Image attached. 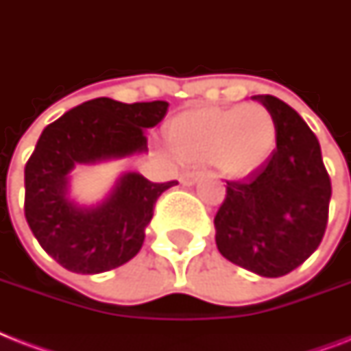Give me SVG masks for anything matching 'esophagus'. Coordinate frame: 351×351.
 <instances>
[{
    "instance_id": "34e87169",
    "label": "esophagus",
    "mask_w": 351,
    "mask_h": 351,
    "mask_svg": "<svg viewBox=\"0 0 351 351\" xmlns=\"http://www.w3.org/2000/svg\"><path fill=\"white\" fill-rule=\"evenodd\" d=\"M200 178V173H184L180 176V184L182 186H195Z\"/></svg>"
}]
</instances>
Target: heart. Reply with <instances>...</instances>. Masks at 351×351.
<instances>
[{
    "label": "heart",
    "instance_id": "heart-1",
    "mask_svg": "<svg viewBox=\"0 0 351 351\" xmlns=\"http://www.w3.org/2000/svg\"><path fill=\"white\" fill-rule=\"evenodd\" d=\"M275 140V120L261 106L186 111L167 125V142L182 162H213L228 178H242L258 169Z\"/></svg>",
    "mask_w": 351,
    "mask_h": 351
}]
</instances>
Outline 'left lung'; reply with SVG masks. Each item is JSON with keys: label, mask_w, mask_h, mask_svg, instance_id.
Here are the masks:
<instances>
[{"label": "left lung", "mask_w": 351, "mask_h": 351, "mask_svg": "<svg viewBox=\"0 0 351 351\" xmlns=\"http://www.w3.org/2000/svg\"><path fill=\"white\" fill-rule=\"evenodd\" d=\"M271 112L277 149L244 180L228 182L215 217L217 247L261 277H282L319 247L328 224L332 182L319 140L288 104L251 96Z\"/></svg>", "instance_id": "8db88e82"}]
</instances>
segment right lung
I'll list each match as a JSON object with an SVG mask.
<instances>
[{"mask_svg": "<svg viewBox=\"0 0 351 351\" xmlns=\"http://www.w3.org/2000/svg\"><path fill=\"white\" fill-rule=\"evenodd\" d=\"M167 107L162 100L95 98L43 129L25 165V219L60 266L95 275L125 264L140 251L154 204L176 182L153 184L127 171L100 202L80 204L71 197V175L74 167L145 153V131L164 120Z\"/></svg>", "mask_w": 351, "mask_h": 351, "instance_id": "right-lung-1", "label": "right lung"}]
</instances>
